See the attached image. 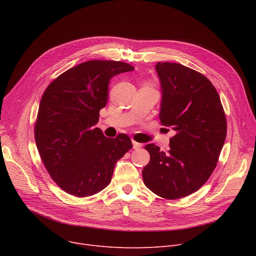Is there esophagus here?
<instances>
[{
	"mask_svg": "<svg viewBox=\"0 0 256 256\" xmlns=\"http://www.w3.org/2000/svg\"><path fill=\"white\" fill-rule=\"evenodd\" d=\"M141 146H142L141 143H138V142L132 140V147H134V150H138V148H140Z\"/></svg>",
	"mask_w": 256,
	"mask_h": 256,
	"instance_id": "obj_1",
	"label": "esophagus"
}]
</instances>
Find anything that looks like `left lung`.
I'll list each match as a JSON object with an SVG mask.
<instances>
[{"instance_id":"8db88e82","label":"left lung","mask_w":256,"mask_h":256,"mask_svg":"<svg viewBox=\"0 0 256 256\" xmlns=\"http://www.w3.org/2000/svg\"><path fill=\"white\" fill-rule=\"evenodd\" d=\"M156 70L163 94L160 120L176 135L167 152L154 144L145 146L150 160L142 176L152 192L174 200L208 182L218 163L227 122L219 94L202 74L170 62L156 63Z\"/></svg>"}]
</instances>
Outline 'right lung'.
I'll return each mask as SVG.
<instances>
[{
	"label": "right lung",
	"mask_w": 256,
	"mask_h": 256,
	"mask_svg": "<svg viewBox=\"0 0 256 256\" xmlns=\"http://www.w3.org/2000/svg\"><path fill=\"white\" fill-rule=\"evenodd\" d=\"M132 70L126 62L90 60L61 74L44 92L35 142L50 176L64 192L76 197L100 192L110 184L117 160L132 147L126 134L106 138L94 128L111 78Z\"/></svg>",
	"instance_id": "add662e5"
}]
</instances>
